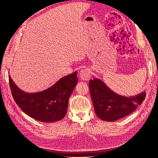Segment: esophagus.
<instances>
[{
	"label": "esophagus",
	"instance_id": "esophagus-1",
	"mask_svg": "<svg viewBox=\"0 0 158 158\" xmlns=\"http://www.w3.org/2000/svg\"><path fill=\"white\" fill-rule=\"evenodd\" d=\"M80 77L82 80L88 81L90 79V73L88 69H82L80 72Z\"/></svg>",
	"mask_w": 158,
	"mask_h": 158
}]
</instances>
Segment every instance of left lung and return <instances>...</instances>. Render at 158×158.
<instances>
[{"label": "left lung", "instance_id": "obj_1", "mask_svg": "<svg viewBox=\"0 0 158 158\" xmlns=\"http://www.w3.org/2000/svg\"><path fill=\"white\" fill-rule=\"evenodd\" d=\"M89 92L96 115L106 121H115L135 111L144 101L145 92L134 97H124L110 89L102 80L89 82Z\"/></svg>", "mask_w": 158, "mask_h": 158}]
</instances>
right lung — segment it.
<instances>
[{
    "label": "right lung",
    "instance_id": "obj_1",
    "mask_svg": "<svg viewBox=\"0 0 158 158\" xmlns=\"http://www.w3.org/2000/svg\"><path fill=\"white\" fill-rule=\"evenodd\" d=\"M14 101L28 116L41 122L52 123L66 115L69 99L78 82L77 72L60 78L49 88L37 93H26L8 76Z\"/></svg>",
    "mask_w": 158,
    "mask_h": 158
}]
</instances>
